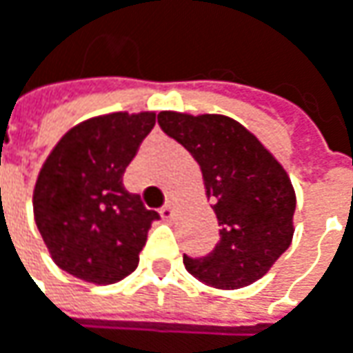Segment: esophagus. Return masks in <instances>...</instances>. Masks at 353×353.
Instances as JSON below:
<instances>
[{
	"mask_svg": "<svg viewBox=\"0 0 353 353\" xmlns=\"http://www.w3.org/2000/svg\"><path fill=\"white\" fill-rule=\"evenodd\" d=\"M160 215L161 219H165V221L174 219V215H176V205H174L172 201H168V203L160 209Z\"/></svg>",
	"mask_w": 353,
	"mask_h": 353,
	"instance_id": "34e87169",
	"label": "esophagus"
}]
</instances>
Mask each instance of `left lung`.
<instances>
[{
    "mask_svg": "<svg viewBox=\"0 0 353 353\" xmlns=\"http://www.w3.org/2000/svg\"><path fill=\"white\" fill-rule=\"evenodd\" d=\"M158 124L199 163L207 201L221 225L213 253L183 254L188 272L221 290L253 284L294 235L296 193L283 163L229 116L163 110Z\"/></svg>",
    "mask_w": 353,
    "mask_h": 353,
    "instance_id": "left-lung-1",
    "label": "left lung"
}]
</instances>
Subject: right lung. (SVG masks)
<instances>
[{
    "label": "right lung",
    "instance_id": "right-lung-1",
    "mask_svg": "<svg viewBox=\"0 0 353 353\" xmlns=\"http://www.w3.org/2000/svg\"><path fill=\"white\" fill-rule=\"evenodd\" d=\"M156 124V112H110L72 126L39 170L33 215L53 263L92 284L136 270L152 223L122 176Z\"/></svg>",
    "mask_w": 353,
    "mask_h": 353
}]
</instances>
